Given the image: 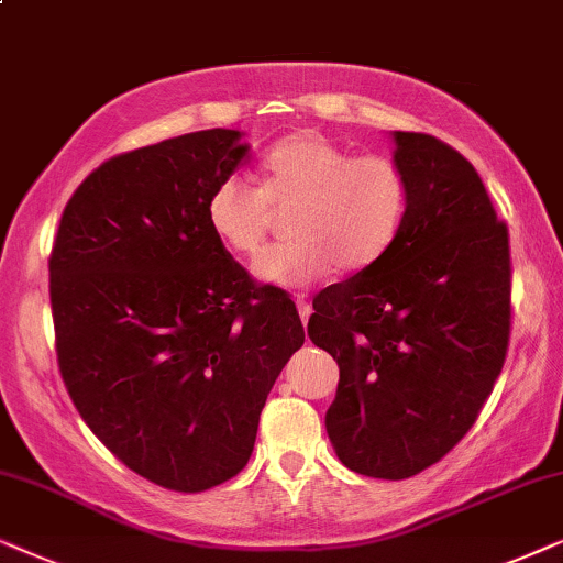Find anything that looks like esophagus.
I'll return each mask as SVG.
<instances>
[{
  "label": "esophagus",
  "mask_w": 563,
  "mask_h": 563,
  "mask_svg": "<svg viewBox=\"0 0 563 563\" xmlns=\"http://www.w3.org/2000/svg\"><path fill=\"white\" fill-rule=\"evenodd\" d=\"M296 309H298V317H301L303 324H309V317H311V303L306 301V298H296Z\"/></svg>",
  "instance_id": "esophagus-1"
}]
</instances>
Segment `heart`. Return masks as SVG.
<instances>
[{
	"label": "heart",
	"mask_w": 563,
	"mask_h": 563,
	"mask_svg": "<svg viewBox=\"0 0 563 563\" xmlns=\"http://www.w3.org/2000/svg\"><path fill=\"white\" fill-rule=\"evenodd\" d=\"M294 239L254 262L262 283L303 288L340 265L363 273L380 262L401 234L409 183L391 156H352L317 131L275 141L260 162V187L244 177L221 179L208 195L206 219L227 250L252 257L273 227V208L286 211Z\"/></svg>",
	"instance_id": "1"
}]
</instances>
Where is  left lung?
Here are the masks:
<instances>
[{"label":"left lung","mask_w":563,"mask_h":563,"mask_svg":"<svg viewBox=\"0 0 563 563\" xmlns=\"http://www.w3.org/2000/svg\"><path fill=\"white\" fill-rule=\"evenodd\" d=\"M409 183L401 234L376 265L313 298L309 336L340 365L327 409L336 459L409 478L476 422L509 344V236L466 156L394 131Z\"/></svg>","instance_id":"8db88e82"}]
</instances>
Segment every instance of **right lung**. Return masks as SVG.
<instances>
[{
  "instance_id": "1",
  "label": "right lung",
  "mask_w": 563,
  "mask_h": 563,
  "mask_svg": "<svg viewBox=\"0 0 563 563\" xmlns=\"http://www.w3.org/2000/svg\"><path fill=\"white\" fill-rule=\"evenodd\" d=\"M250 146L229 129L118 154L77 187L48 260L58 371L100 443L148 482L206 492L250 461L269 388L303 344L208 227Z\"/></svg>"
}]
</instances>
